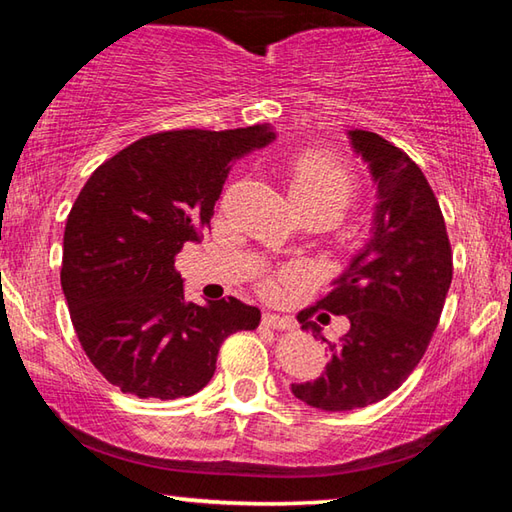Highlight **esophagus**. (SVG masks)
Returning a JSON list of instances; mask_svg holds the SVG:
<instances>
[{"label":"esophagus","instance_id":"1","mask_svg":"<svg viewBox=\"0 0 512 512\" xmlns=\"http://www.w3.org/2000/svg\"><path fill=\"white\" fill-rule=\"evenodd\" d=\"M262 320H264V325L275 327V329H293V327H296V320H293L291 316L271 314V311H266Z\"/></svg>","mask_w":512,"mask_h":512}]
</instances>
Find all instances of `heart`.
<instances>
[{
	"label": "heart",
	"instance_id": "b5f03b06",
	"mask_svg": "<svg viewBox=\"0 0 512 512\" xmlns=\"http://www.w3.org/2000/svg\"><path fill=\"white\" fill-rule=\"evenodd\" d=\"M289 189L302 212L320 207L341 216L354 196V180L341 162L320 151H307L291 162Z\"/></svg>",
	"mask_w": 512,
	"mask_h": 512
}]
</instances>
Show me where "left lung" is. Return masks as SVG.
Instances as JSON below:
<instances>
[{"mask_svg":"<svg viewBox=\"0 0 512 512\" xmlns=\"http://www.w3.org/2000/svg\"><path fill=\"white\" fill-rule=\"evenodd\" d=\"M345 135L368 164L377 205L368 241L316 302L348 316L350 332L327 343L311 320L314 307L298 314L302 329L327 343L329 361L318 379L291 384V393L320 411L363 409L397 391L424 357L452 284L445 219L422 169L377 133Z\"/></svg>","mask_w":512,"mask_h":512,"instance_id":"8db88e82","label":"left lung"}]
</instances>
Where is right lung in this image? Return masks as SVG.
Returning <instances> with one entry per match:
<instances>
[{"label": "right lung", "instance_id": "1", "mask_svg": "<svg viewBox=\"0 0 512 512\" xmlns=\"http://www.w3.org/2000/svg\"><path fill=\"white\" fill-rule=\"evenodd\" d=\"M271 124L167 131L103 162L65 223L60 284L85 354L121 393L155 400L207 386L221 343L262 311L237 298L196 305L173 268L214 216L232 164L271 144Z\"/></svg>", "mask_w": 512, "mask_h": 512}]
</instances>
